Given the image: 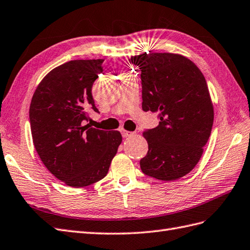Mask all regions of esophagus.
Listing matches in <instances>:
<instances>
[{
    "label": "esophagus",
    "mask_w": 250,
    "mask_h": 250,
    "mask_svg": "<svg viewBox=\"0 0 250 250\" xmlns=\"http://www.w3.org/2000/svg\"><path fill=\"white\" fill-rule=\"evenodd\" d=\"M121 134H123V137H129V136H132L134 132H130V131H125V130H123L121 131Z\"/></svg>",
    "instance_id": "1"
}]
</instances>
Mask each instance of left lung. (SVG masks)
Listing matches in <instances>:
<instances>
[{
	"label": "left lung",
	"mask_w": 250,
	"mask_h": 250,
	"mask_svg": "<svg viewBox=\"0 0 250 250\" xmlns=\"http://www.w3.org/2000/svg\"><path fill=\"white\" fill-rule=\"evenodd\" d=\"M129 61L140 69L143 110L158 112L161 120L144 132L149 150L140 168L157 180H178L200 161L212 129L214 113L206 79L182 55L149 52Z\"/></svg>",
	"instance_id": "1"
}]
</instances>
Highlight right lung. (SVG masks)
I'll list each match as a JSON object with an SVG mask.
<instances>
[{"label":"right lung","instance_id":"1","mask_svg":"<svg viewBox=\"0 0 250 250\" xmlns=\"http://www.w3.org/2000/svg\"><path fill=\"white\" fill-rule=\"evenodd\" d=\"M104 60H73L44 77L31 99L30 130L47 170L67 186L80 188L102 180L123 137L86 125L98 112L92 87Z\"/></svg>","mask_w":250,"mask_h":250}]
</instances>
